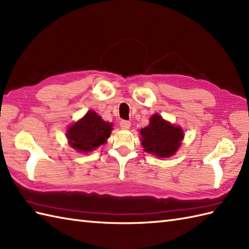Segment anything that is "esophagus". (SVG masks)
Here are the masks:
<instances>
[{
    "mask_svg": "<svg viewBox=\"0 0 249 249\" xmlns=\"http://www.w3.org/2000/svg\"><path fill=\"white\" fill-rule=\"evenodd\" d=\"M120 126L123 129H128L130 127V122L129 121H126V120H122L120 122Z\"/></svg>",
    "mask_w": 249,
    "mask_h": 249,
    "instance_id": "1",
    "label": "esophagus"
}]
</instances>
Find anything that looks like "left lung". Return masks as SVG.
Masks as SVG:
<instances>
[{
	"instance_id": "obj_1",
	"label": "left lung",
	"mask_w": 249,
	"mask_h": 249,
	"mask_svg": "<svg viewBox=\"0 0 249 249\" xmlns=\"http://www.w3.org/2000/svg\"><path fill=\"white\" fill-rule=\"evenodd\" d=\"M140 134L144 151L162 158L173 155L183 139L182 128L171 125L158 114L152 116L150 124L142 128Z\"/></svg>"
}]
</instances>
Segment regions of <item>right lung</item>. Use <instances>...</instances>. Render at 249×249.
<instances>
[{
	"label": "right lung",
	"instance_id": "right-lung-1",
	"mask_svg": "<svg viewBox=\"0 0 249 249\" xmlns=\"http://www.w3.org/2000/svg\"><path fill=\"white\" fill-rule=\"evenodd\" d=\"M110 123L102 120L94 111L89 112L67 130L70 144L79 152H91L104 144L111 134Z\"/></svg>",
	"mask_w": 249,
	"mask_h": 249
}]
</instances>
